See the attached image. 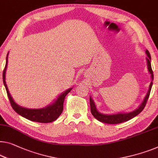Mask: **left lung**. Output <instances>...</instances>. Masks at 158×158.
I'll return each instance as SVG.
<instances>
[{"label":"left lung","mask_w":158,"mask_h":158,"mask_svg":"<svg viewBox=\"0 0 158 158\" xmlns=\"http://www.w3.org/2000/svg\"><path fill=\"white\" fill-rule=\"evenodd\" d=\"M146 54L148 55V57L146 59H147L148 71H149L150 74H151L152 80H153V77H154L153 72H152V70L151 63H150L151 56H150V55L148 50H146ZM152 81L150 84L149 89H148V93L146 94V96H145V99L143 102V103H141L139 108L131 113H128V114H113V115H105V114H101V113L98 112V110H96L95 103H94L92 98L90 97V107H91V114L93 115L94 117L96 119H97L98 121H99L104 123L118 124V123H123V122L128 121L129 120H131V118H133L139 114L144 109L145 105H146V103L148 102V98H149L150 91H151V89H152Z\"/></svg>","instance_id":"8db88e82"}]
</instances>
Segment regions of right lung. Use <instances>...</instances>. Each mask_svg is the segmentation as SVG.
Returning a JSON list of instances; mask_svg holds the SVG:
<instances>
[{
	"instance_id": "obj_1",
	"label": "right lung",
	"mask_w": 158,
	"mask_h": 158,
	"mask_svg": "<svg viewBox=\"0 0 158 158\" xmlns=\"http://www.w3.org/2000/svg\"><path fill=\"white\" fill-rule=\"evenodd\" d=\"M8 54L6 56V64L3 72V79L4 86L6 87L7 94H8V97L9 98V101H10L11 106L13 107L14 110L23 117L34 122H39V123H51V122H53L56 119H57L58 117L62 113L63 104H64L65 96L72 90V89H69L68 90L64 91V93H62L59 96L55 103H53L52 104L49 106L48 107L44 108V109H28L20 106L17 103L14 102L13 98H12L10 93H9L6 81H5V79H6V70L7 68V64H8Z\"/></svg>"
}]
</instances>
